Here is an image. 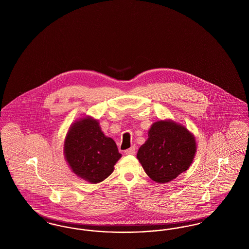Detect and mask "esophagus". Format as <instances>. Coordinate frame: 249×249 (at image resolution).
<instances>
[{"label": "esophagus", "instance_id": "obj_1", "mask_svg": "<svg viewBox=\"0 0 249 249\" xmlns=\"http://www.w3.org/2000/svg\"><path fill=\"white\" fill-rule=\"evenodd\" d=\"M125 154L126 155H134L135 154V146H131L129 149L125 150Z\"/></svg>", "mask_w": 249, "mask_h": 249}]
</instances>
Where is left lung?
<instances>
[{
	"label": "left lung",
	"mask_w": 249,
	"mask_h": 249,
	"mask_svg": "<svg viewBox=\"0 0 249 249\" xmlns=\"http://www.w3.org/2000/svg\"><path fill=\"white\" fill-rule=\"evenodd\" d=\"M196 150L193 133L180 123L164 119L151 125L148 138L140 146L137 159L149 178L164 184L190 168Z\"/></svg>",
	"instance_id": "8db88e82"
}]
</instances>
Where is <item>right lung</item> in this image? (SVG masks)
<instances>
[{
	"label": "right lung",
	"instance_id": "obj_1",
	"mask_svg": "<svg viewBox=\"0 0 249 249\" xmlns=\"http://www.w3.org/2000/svg\"><path fill=\"white\" fill-rule=\"evenodd\" d=\"M63 154L71 172L91 184L108 178L121 158L115 141L102 131L99 120L89 116L76 119L70 126Z\"/></svg>",
	"mask_w": 249,
	"mask_h": 249
}]
</instances>
